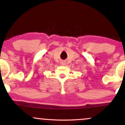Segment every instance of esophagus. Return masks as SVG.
Listing matches in <instances>:
<instances>
[{
    "instance_id": "1",
    "label": "esophagus",
    "mask_w": 125,
    "mask_h": 125,
    "mask_svg": "<svg viewBox=\"0 0 125 125\" xmlns=\"http://www.w3.org/2000/svg\"><path fill=\"white\" fill-rule=\"evenodd\" d=\"M62 64H63V65H64V64H66V63L63 62H62Z\"/></svg>"
}]
</instances>
